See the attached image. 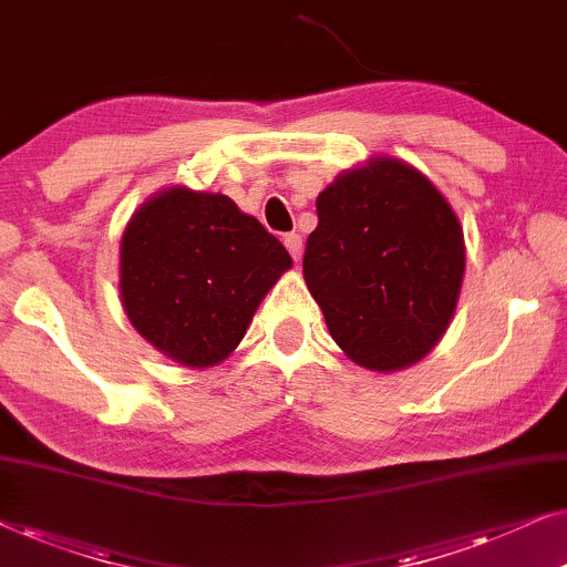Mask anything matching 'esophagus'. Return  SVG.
Wrapping results in <instances>:
<instances>
[{"instance_id":"esophagus-1","label":"esophagus","mask_w":567,"mask_h":567,"mask_svg":"<svg viewBox=\"0 0 567 567\" xmlns=\"http://www.w3.org/2000/svg\"><path fill=\"white\" fill-rule=\"evenodd\" d=\"M282 244H285V248H288V251H290L292 261H298L300 254H303V238H300L298 233H285Z\"/></svg>"}]
</instances>
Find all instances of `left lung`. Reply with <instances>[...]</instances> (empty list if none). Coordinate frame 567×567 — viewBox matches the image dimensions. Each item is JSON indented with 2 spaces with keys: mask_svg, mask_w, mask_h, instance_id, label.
Segmentation results:
<instances>
[{
  "mask_svg": "<svg viewBox=\"0 0 567 567\" xmlns=\"http://www.w3.org/2000/svg\"><path fill=\"white\" fill-rule=\"evenodd\" d=\"M303 277L329 334L371 371L433 350L454 316L464 233L443 194L394 157L339 176L316 199Z\"/></svg>",
  "mask_w": 567,
  "mask_h": 567,
  "instance_id": "obj_1",
  "label": "left lung"
}]
</instances>
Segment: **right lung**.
<instances>
[{
    "mask_svg": "<svg viewBox=\"0 0 567 567\" xmlns=\"http://www.w3.org/2000/svg\"><path fill=\"white\" fill-rule=\"evenodd\" d=\"M285 246L223 194L168 188L121 238V300L134 329L181 365L228 358L275 279Z\"/></svg>",
    "mask_w": 567,
    "mask_h": 567,
    "instance_id": "1",
    "label": "right lung"
}]
</instances>
